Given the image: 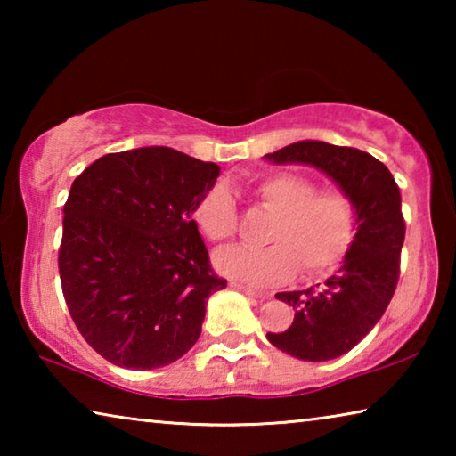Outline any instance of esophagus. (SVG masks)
I'll return each instance as SVG.
<instances>
[{"instance_id": "obj_1", "label": "esophagus", "mask_w": 456, "mask_h": 456, "mask_svg": "<svg viewBox=\"0 0 456 456\" xmlns=\"http://www.w3.org/2000/svg\"><path fill=\"white\" fill-rule=\"evenodd\" d=\"M231 288H235V289H239V291H243L245 296H249V297H269L267 293H264V291H257V289L249 288V285H243V283H237V281H231Z\"/></svg>"}]
</instances>
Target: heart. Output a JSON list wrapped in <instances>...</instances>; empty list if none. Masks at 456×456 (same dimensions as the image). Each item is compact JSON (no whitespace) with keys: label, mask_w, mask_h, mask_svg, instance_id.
Returning <instances> with one entry per match:
<instances>
[{"label":"heart","mask_w":456,"mask_h":456,"mask_svg":"<svg viewBox=\"0 0 456 456\" xmlns=\"http://www.w3.org/2000/svg\"><path fill=\"white\" fill-rule=\"evenodd\" d=\"M259 205L275 215L264 249L229 247L215 256L217 272L251 285L288 281L302 267L307 277L326 275L342 264L356 235V205L344 191H318L297 173H275L256 187ZM192 221L205 239L227 241L237 231L231 192L215 184L197 200Z\"/></svg>","instance_id":"1"}]
</instances>
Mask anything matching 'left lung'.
Segmentation results:
<instances>
[{
    "instance_id": "1",
    "label": "left lung",
    "mask_w": 456,
    "mask_h": 456,
    "mask_svg": "<svg viewBox=\"0 0 456 456\" xmlns=\"http://www.w3.org/2000/svg\"><path fill=\"white\" fill-rule=\"evenodd\" d=\"M265 159L320 168L356 205V235L342 267L318 288L275 293L296 315L288 330L267 334L277 350L297 360H334L376 326L395 296L406 233L400 189L380 160L352 146L299 141Z\"/></svg>"
}]
</instances>
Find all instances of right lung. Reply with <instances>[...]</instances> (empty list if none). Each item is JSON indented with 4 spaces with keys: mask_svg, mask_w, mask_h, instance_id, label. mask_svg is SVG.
<instances>
[{
    "mask_svg": "<svg viewBox=\"0 0 456 456\" xmlns=\"http://www.w3.org/2000/svg\"><path fill=\"white\" fill-rule=\"evenodd\" d=\"M221 168L168 146L104 154L72 183L58 269L76 328L100 356L152 370L184 356L215 275L192 221Z\"/></svg>",
    "mask_w": 456,
    "mask_h": 456,
    "instance_id": "1",
    "label": "right lung"
}]
</instances>
